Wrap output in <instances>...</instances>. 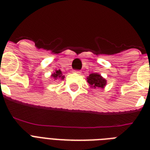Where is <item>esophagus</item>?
<instances>
[{"mask_svg":"<svg viewBox=\"0 0 150 150\" xmlns=\"http://www.w3.org/2000/svg\"><path fill=\"white\" fill-rule=\"evenodd\" d=\"M74 73H76V74H81V72H80L79 71H74Z\"/></svg>","mask_w":150,"mask_h":150,"instance_id":"esophagus-1","label":"esophagus"}]
</instances>
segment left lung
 Here are the masks:
<instances>
[{
  "label": "left lung",
  "mask_w": 150,
  "mask_h": 150,
  "mask_svg": "<svg viewBox=\"0 0 150 150\" xmlns=\"http://www.w3.org/2000/svg\"><path fill=\"white\" fill-rule=\"evenodd\" d=\"M87 82L89 84L90 87L94 88H104L107 84V80L102 77L98 73H92L87 77Z\"/></svg>",
  "instance_id": "1"
}]
</instances>
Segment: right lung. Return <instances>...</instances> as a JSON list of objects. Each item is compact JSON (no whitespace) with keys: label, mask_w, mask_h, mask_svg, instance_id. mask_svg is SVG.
<instances>
[{"label":"right lung","mask_w":150,"mask_h":150,"mask_svg":"<svg viewBox=\"0 0 150 150\" xmlns=\"http://www.w3.org/2000/svg\"><path fill=\"white\" fill-rule=\"evenodd\" d=\"M51 76L54 79H64V76L62 74V71L60 70H55V71L52 74Z\"/></svg>","instance_id":"1"}]
</instances>
